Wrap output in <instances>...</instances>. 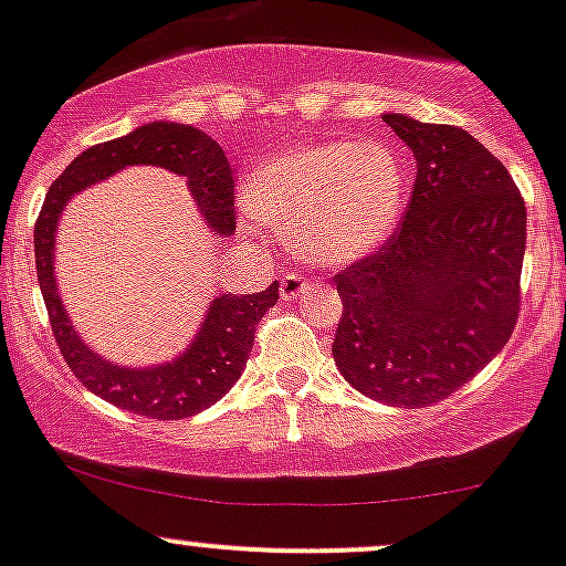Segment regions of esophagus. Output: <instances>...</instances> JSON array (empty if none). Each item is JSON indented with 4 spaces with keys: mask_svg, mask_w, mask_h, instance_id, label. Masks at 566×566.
<instances>
[{
    "mask_svg": "<svg viewBox=\"0 0 566 566\" xmlns=\"http://www.w3.org/2000/svg\"><path fill=\"white\" fill-rule=\"evenodd\" d=\"M307 277H302L300 272H285V275L281 277V296L283 300H296L300 294H305V291L310 289Z\"/></svg>",
    "mask_w": 566,
    "mask_h": 566,
    "instance_id": "esophagus-1",
    "label": "esophagus"
}]
</instances>
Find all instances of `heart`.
I'll list each match as a JSON object with an SVG mask.
<instances>
[{
	"mask_svg": "<svg viewBox=\"0 0 566 566\" xmlns=\"http://www.w3.org/2000/svg\"><path fill=\"white\" fill-rule=\"evenodd\" d=\"M405 167L382 143H307L251 175L253 216L289 232L300 256L348 264L382 245L405 210Z\"/></svg>",
	"mask_w": 566,
	"mask_h": 566,
	"instance_id": "b5f03b06",
	"label": "heart"
}]
</instances>
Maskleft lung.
<instances>
[{
	"instance_id": "1",
	"label": "left lung",
	"mask_w": 566,
	"mask_h": 566,
	"mask_svg": "<svg viewBox=\"0 0 566 566\" xmlns=\"http://www.w3.org/2000/svg\"><path fill=\"white\" fill-rule=\"evenodd\" d=\"M418 164L397 232L334 275L332 356L369 399L429 407L470 382L515 329L526 205L470 132L382 115Z\"/></svg>"
}]
</instances>
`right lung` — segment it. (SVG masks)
Here are the masks:
<instances>
[{"label":"right lung","instance_id":"obj_1","mask_svg":"<svg viewBox=\"0 0 566 566\" xmlns=\"http://www.w3.org/2000/svg\"><path fill=\"white\" fill-rule=\"evenodd\" d=\"M156 164L184 175L205 221L218 234H232L234 221V172L216 139L186 124H145L132 135L99 143L83 150L53 180L34 223V259L38 281L51 318L53 337L75 378L120 410L159 421H178L202 412L223 397L242 375L253 348V334L264 313L277 302V281L261 294H223L212 302L197 339L172 364L150 369H126L105 361L83 345L72 321L66 318L53 275V240L64 205L96 180L129 167Z\"/></svg>","mask_w":566,"mask_h":566}]
</instances>
